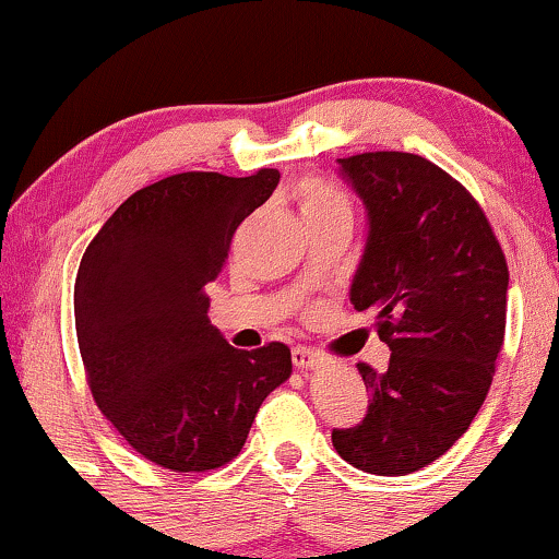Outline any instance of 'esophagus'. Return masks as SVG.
I'll list each match as a JSON object with an SVG mask.
<instances>
[{
	"instance_id": "34e87169",
	"label": "esophagus",
	"mask_w": 559,
	"mask_h": 559,
	"mask_svg": "<svg viewBox=\"0 0 559 559\" xmlns=\"http://www.w3.org/2000/svg\"><path fill=\"white\" fill-rule=\"evenodd\" d=\"M292 360L297 365V370H312L323 362V357H320L316 349H310V346H294Z\"/></svg>"
}]
</instances>
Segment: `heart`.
<instances>
[{
    "label": "heart",
    "instance_id": "1",
    "mask_svg": "<svg viewBox=\"0 0 559 559\" xmlns=\"http://www.w3.org/2000/svg\"><path fill=\"white\" fill-rule=\"evenodd\" d=\"M299 210L305 223L331 221V217H349L352 221V202L342 191L333 189L331 183L320 181V178H307L297 189Z\"/></svg>",
    "mask_w": 559,
    "mask_h": 559
}]
</instances>
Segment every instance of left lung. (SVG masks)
Wrapping results in <instances>:
<instances>
[{
  "mask_svg": "<svg viewBox=\"0 0 559 559\" xmlns=\"http://www.w3.org/2000/svg\"><path fill=\"white\" fill-rule=\"evenodd\" d=\"M336 163L368 213L349 301L376 312L391 360L386 373L357 365L368 415L331 439L365 473L407 476L449 452L489 394L510 273L484 210L439 165L409 152Z\"/></svg>",
  "mask_w": 559,
  "mask_h": 559,
  "instance_id": "1",
  "label": "left lung"
}]
</instances>
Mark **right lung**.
<instances>
[{"mask_svg": "<svg viewBox=\"0 0 559 559\" xmlns=\"http://www.w3.org/2000/svg\"><path fill=\"white\" fill-rule=\"evenodd\" d=\"M278 178L273 168L163 178L128 197L83 252L73 307L88 386L115 431L159 467L226 465L265 396L292 376L286 344L230 346L204 292Z\"/></svg>", "mask_w": 559, "mask_h": 559, "instance_id": "1", "label": "right lung"}]
</instances>
